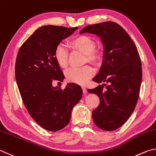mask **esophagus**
<instances>
[{
	"label": "esophagus",
	"instance_id": "esophagus-1",
	"mask_svg": "<svg viewBox=\"0 0 156 156\" xmlns=\"http://www.w3.org/2000/svg\"><path fill=\"white\" fill-rule=\"evenodd\" d=\"M81 88H82V90H83V93H86L87 92V90H86V88L85 86H81Z\"/></svg>",
	"mask_w": 156,
	"mask_h": 156
}]
</instances>
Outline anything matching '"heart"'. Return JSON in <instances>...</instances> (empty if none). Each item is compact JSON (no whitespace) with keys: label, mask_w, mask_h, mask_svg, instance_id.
I'll return each instance as SVG.
<instances>
[{"label":"heart","mask_w":156,"mask_h":156,"mask_svg":"<svg viewBox=\"0 0 156 156\" xmlns=\"http://www.w3.org/2000/svg\"><path fill=\"white\" fill-rule=\"evenodd\" d=\"M69 46L74 50H77L86 54L85 61L96 63L99 59V55L95 51V43L87 35H79L69 42ZM68 53L63 44H59L55 50L54 57L56 62L60 67L65 68L68 66ZM93 75V69L90 66L81 68H71L66 73L68 81L74 83L84 84Z\"/></svg>","instance_id":"1"}]
</instances>
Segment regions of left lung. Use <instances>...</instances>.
Here are the masks:
<instances>
[{"label": "left lung", "mask_w": 156, "mask_h": 156, "mask_svg": "<svg viewBox=\"0 0 156 156\" xmlns=\"http://www.w3.org/2000/svg\"><path fill=\"white\" fill-rule=\"evenodd\" d=\"M86 33L99 37L104 49L102 65L92 80L104 83L88 90L100 99L92 119L100 129L114 131L129 119L137 103L142 81L140 55L132 38L114 22L88 25L80 31Z\"/></svg>", "instance_id": "8db88e82"}]
</instances>
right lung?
Returning <instances> with one entry per match:
<instances>
[{
  "mask_svg": "<svg viewBox=\"0 0 156 156\" xmlns=\"http://www.w3.org/2000/svg\"><path fill=\"white\" fill-rule=\"evenodd\" d=\"M77 27L46 25L37 29L21 46L16 61V83L27 111L37 123L51 132L69 123L74 106L82 97L77 84L63 90L53 87V80L64 76L55 59V50Z\"/></svg>",
  "mask_w": 156,
  "mask_h": 156,
  "instance_id": "obj_1",
  "label": "right lung"
}]
</instances>
